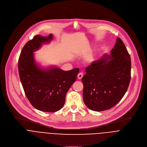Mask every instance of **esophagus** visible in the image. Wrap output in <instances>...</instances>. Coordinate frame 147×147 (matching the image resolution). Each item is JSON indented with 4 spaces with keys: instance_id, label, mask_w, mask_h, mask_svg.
Instances as JSON below:
<instances>
[{
    "instance_id": "obj_1",
    "label": "esophagus",
    "mask_w": 147,
    "mask_h": 147,
    "mask_svg": "<svg viewBox=\"0 0 147 147\" xmlns=\"http://www.w3.org/2000/svg\"><path fill=\"white\" fill-rule=\"evenodd\" d=\"M82 77H83V73H81V72L79 73L78 74V75H77V77H78V78L80 79V80L81 79Z\"/></svg>"
}]
</instances>
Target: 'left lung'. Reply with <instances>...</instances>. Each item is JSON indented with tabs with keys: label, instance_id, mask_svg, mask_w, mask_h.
I'll use <instances>...</instances> for the list:
<instances>
[{
	"label": "left lung",
	"instance_id": "obj_1",
	"mask_svg": "<svg viewBox=\"0 0 147 147\" xmlns=\"http://www.w3.org/2000/svg\"><path fill=\"white\" fill-rule=\"evenodd\" d=\"M131 59L123 41L117 38L111 54L103 55L86 67L82 78L83 99L94 111L115 106L126 92L131 78Z\"/></svg>",
	"mask_w": 147,
	"mask_h": 147
}]
</instances>
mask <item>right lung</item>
Returning <instances> with one entry per match:
<instances>
[{"mask_svg": "<svg viewBox=\"0 0 147 147\" xmlns=\"http://www.w3.org/2000/svg\"><path fill=\"white\" fill-rule=\"evenodd\" d=\"M53 35L35 36L27 42L18 59V73L26 95L36 109L55 112L64 105L66 95L75 82L79 69L69 71L53 67L41 69L35 62L34 52L48 44Z\"/></svg>", "mask_w": 147, "mask_h": 147, "instance_id": "1", "label": "right lung"}]
</instances>
